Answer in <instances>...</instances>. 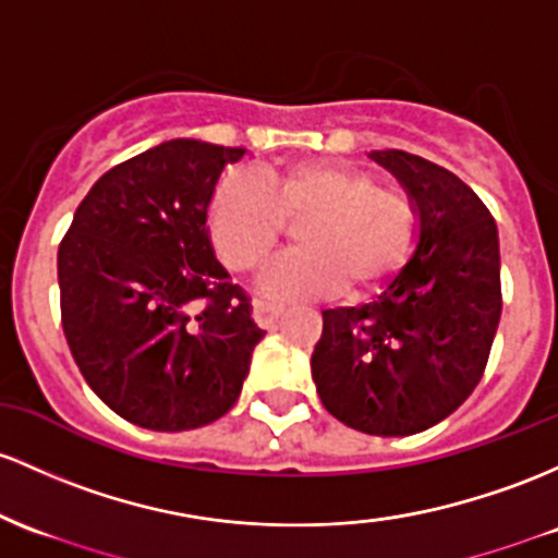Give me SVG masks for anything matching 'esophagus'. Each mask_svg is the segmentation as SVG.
<instances>
[{
  "instance_id": "obj_1",
  "label": "esophagus",
  "mask_w": 558,
  "mask_h": 558,
  "mask_svg": "<svg viewBox=\"0 0 558 558\" xmlns=\"http://www.w3.org/2000/svg\"><path fill=\"white\" fill-rule=\"evenodd\" d=\"M280 315H283V307H280V304L267 302V299H256V302H254V320H256V326L269 328L275 320H278Z\"/></svg>"
}]
</instances>
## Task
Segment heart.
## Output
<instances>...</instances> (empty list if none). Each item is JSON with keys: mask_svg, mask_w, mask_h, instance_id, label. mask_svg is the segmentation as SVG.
Here are the masks:
<instances>
[{"mask_svg": "<svg viewBox=\"0 0 558 558\" xmlns=\"http://www.w3.org/2000/svg\"><path fill=\"white\" fill-rule=\"evenodd\" d=\"M299 225L296 251L262 275V291L278 299H347L378 293L405 269L418 248L421 219L413 195L381 187L365 169L333 161H293L267 182L230 174L209 204L214 246L225 265L254 272L283 241L286 222Z\"/></svg>", "mask_w": 558, "mask_h": 558, "instance_id": "heart-1", "label": "heart"}]
</instances>
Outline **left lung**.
<instances>
[{
    "label": "left lung",
    "instance_id": "left-lung-1",
    "mask_svg": "<svg viewBox=\"0 0 558 558\" xmlns=\"http://www.w3.org/2000/svg\"><path fill=\"white\" fill-rule=\"evenodd\" d=\"M371 158L413 195L424 230L376 302L323 312L312 378L341 424L408 437L448 418L485 373L504 310L498 228L452 171L405 150Z\"/></svg>",
    "mask_w": 558,
    "mask_h": 558
}]
</instances>
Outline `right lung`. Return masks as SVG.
<instances>
[{"label": "right lung", "instance_id": "right-lung-1", "mask_svg": "<svg viewBox=\"0 0 558 558\" xmlns=\"http://www.w3.org/2000/svg\"><path fill=\"white\" fill-rule=\"evenodd\" d=\"M243 148L169 140L92 185L58 248L63 333L106 405L187 432L235 405L265 330L214 256L206 214Z\"/></svg>", "mask_w": 558, "mask_h": 558}]
</instances>
